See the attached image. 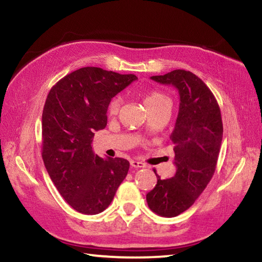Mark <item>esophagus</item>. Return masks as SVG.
Returning a JSON list of instances; mask_svg holds the SVG:
<instances>
[{"label":"esophagus","instance_id":"1","mask_svg":"<svg viewBox=\"0 0 262 262\" xmlns=\"http://www.w3.org/2000/svg\"><path fill=\"white\" fill-rule=\"evenodd\" d=\"M130 165H132L133 167L140 168V167H144V166H145V164H144V163H142V162H140V161H132V162H130Z\"/></svg>","mask_w":262,"mask_h":262}]
</instances>
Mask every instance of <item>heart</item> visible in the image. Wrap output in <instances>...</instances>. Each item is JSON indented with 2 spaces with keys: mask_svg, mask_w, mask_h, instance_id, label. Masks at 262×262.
<instances>
[{
  "mask_svg": "<svg viewBox=\"0 0 262 262\" xmlns=\"http://www.w3.org/2000/svg\"><path fill=\"white\" fill-rule=\"evenodd\" d=\"M143 100L145 107L149 111V113L155 112V111L162 108L164 106H171L170 98H168L165 94H163V92L157 90L148 92V94L144 96ZM121 103V97H114V98L110 101V104L107 106V113L110 115H117L119 113V111H120Z\"/></svg>",
  "mask_w": 262,
  "mask_h": 262,
  "instance_id": "heart-1",
  "label": "heart"
}]
</instances>
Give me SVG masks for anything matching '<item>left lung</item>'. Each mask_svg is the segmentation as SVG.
I'll return each mask as SVG.
<instances>
[{"label": "left lung", "instance_id": "1", "mask_svg": "<svg viewBox=\"0 0 262 262\" xmlns=\"http://www.w3.org/2000/svg\"><path fill=\"white\" fill-rule=\"evenodd\" d=\"M151 79L173 85L180 97L178 118L170 136L176 174L161 179L154 170L157 184L147 194L148 206L155 214L174 217L193 205L214 176L223 123L215 96L196 75L177 69Z\"/></svg>", "mask_w": 262, "mask_h": 262}]
</instances>
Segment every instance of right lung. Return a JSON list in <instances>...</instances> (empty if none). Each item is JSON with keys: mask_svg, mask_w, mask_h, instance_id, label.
Here are the masks:
<instances>
[{"mask_svg": "<svg viewBox=\"0 0 262 262\" xmlns=\"http://www.w3.org/2000/svg\"><path fill=\"white\" fill-rule=\"evenodd\" d=\"M137 79L97 67H84L51 89L42 111L43 164L61 196L86 215L104 211L126 178L129 162L92 151L95 132L107 123V106Z\"/></svg>", "mask_w": 262, "mask_h": 262, "instance_id": "add662e5", "label": "right lung"}]
</instances>
